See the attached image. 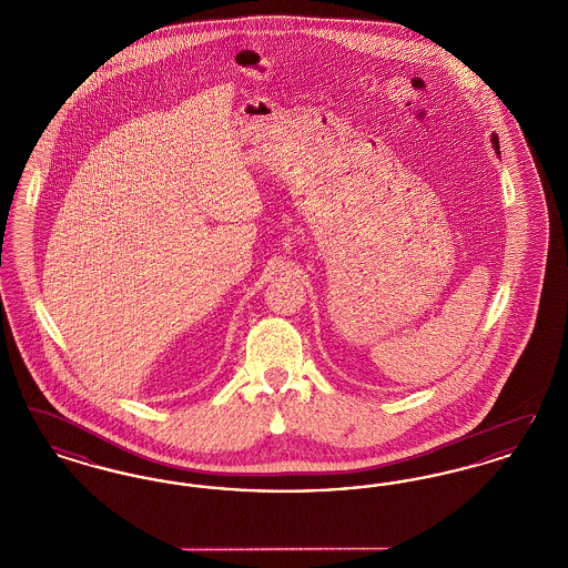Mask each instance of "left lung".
Returning a JSON list of instances; mask_svg holds the SVG:
<instances>
[{
    "mask_svg": "<svg viewBox=\"0 0 568 568\" xmlns=\"http://www.w3.org/2000/svg\"><path fill=\"white\" fill-rule=\"evenodd\" d=\"M491 146H494V151L500 155V144H498V135L491 134Z\"/></svg>",
    "mask_w": 568,
    "mask_h": 568,
    "instance_id": "8db88e82",
    "label": "left lung"
}]
</instances>
